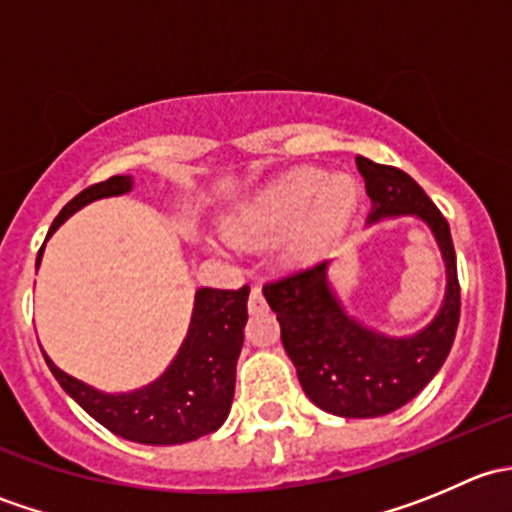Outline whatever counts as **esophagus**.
Instances as JSON below:
<instances>
[{
    "instance_id": "1",
    "label": "esophagus",
    "mask_w": 512,
    "mask_h": 512,
    "mask_svg": "<svg viewBox=\"0 0 512 512\" xmlns=\"http://www.w3.org/2000/svg\"><path fill=\"white\" fill-rule=\"evenodd\" d=\"M265 307H267V302H265V297H262V287L255 285V287L250 289V299H247V309H250L252 314H257V312H265Z\"/></svg>"
}]
</instances>
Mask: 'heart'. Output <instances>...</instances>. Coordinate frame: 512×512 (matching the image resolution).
<instances>
[{"mask_svg": "<svg viewBox=\"0 0 512 512\" xmlns=\"http://www.w3.org/2000/svg\"><path fill=\"white\" fill-rule=\"evenodd\" d=\"M356 203L359 188L352 178H327L317 168H299L252 200L232 220L230 235L235 240H272L294 230V250L314 255L342 235Z\"/></svg>", "mask_w": 512, "mask_h": 512, "instance_id": "heart-1", "label": "heart"}]
</instances>
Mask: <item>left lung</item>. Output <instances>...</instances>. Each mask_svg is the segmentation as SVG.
<instances>
[{"instance_id":"1","label":"left lung","mask_w":512,"mask_h":512,"mask_svg":"<svg viewBox=\"0 0 512 512\" xmlns=\"http://www.w3.org/2000/svg\"><path fill=\"white\" fill-rule=\"evenodd\" d=\"M371 198L369 223L386 215H416L436 235L446 260V299L423 332L386 337L349 317L327 282V260L287 272L262 287L277 314L285 352L304 394L327 414L374 418L401 409L436 376L456 339L461 319L456 250L451 227L421 185L394 165L356 156Z\"/></svg>"}]
</instances>
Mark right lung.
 Here are the masks:
<instances>
[{"label": "right lung", "instance_id": "right-lung-1", "mask_svg": "<svg viewBox=\"0 0 512 512\" xmlns=\"http://www.w3.org/2000/svg\"><path fill=\"white\" fill-rule=\"evenodd\" d=\"M131 183L128 175H113L81 190L56 215L49 235L84 205L128 193ZM39 260L41 250L36 265ZM247 294V285L240 289H198L188 337L173 364L158 381L131 394H101L84 381L64 374L46 354L44 359L61 389L116 436L146 446L195 441L218 431L230 414L237 356L245 339L242 329L247 322Z\"/></svg>", "mask_w": 512, "mask_h": 512}]
</instances>
